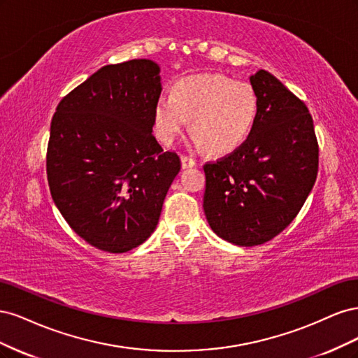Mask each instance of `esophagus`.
I'll return each mask as SVG.
<instances>
[{
  "mask_svg": "<svg viewBox=\"0 0 358 358\" xmlns=\"http://www.w3.org/2000/svg\"><path fill=\"white\" fill-rule=\"evenodd\" d=\"M182 167L183 169H189V167H194L196 166V159L188 157V155H182Z\"/></svg>",
  "mask_w": 358,
  "mask_h": 358,
  "instance_id": "esophagus-1",
  "label": "esophagus"
}]
</instances>
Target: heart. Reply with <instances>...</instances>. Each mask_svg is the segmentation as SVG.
<instances>
[{
	"label": "heart",
	"instance_id": "obj_1",
	"mask_svg": "<svg viewBox=\"0 0 358 358\" xmlns=\"http://www.w3.org/2000/svg\"><path fill=\"white\" fill-rule=\"evenodd\" d=\"M258 96L248 82L222 74H196L179 80L173 94H162L154 110L155 133L164 145L191 119L192 143L210 154H230L252 134Z\"/></svg>",
	"mask_w": 358,
	"mask_h": 358
}]
</instances>
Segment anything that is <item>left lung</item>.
<instances>
[{
    "mask_svg": "<svg viewBox=\"0 0 358 358\" xmlns=\"http://www.w3.org/2000/svg\"><path fill=\"white\" fill-rule=\"evenodd\" d=\"M258 117L246 142L203 166V209L224 241L255 246L284 231L305 204L318 175V140L306 104L273 74L251 78Z\"/></svg>",
    "mask_w": 358,
    "mask_h": 358,
    "instance_id": "8db88e82",
    "label": "left lung"
}]
</instances>
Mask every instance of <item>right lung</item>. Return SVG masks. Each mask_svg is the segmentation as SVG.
<instances>
[{
	"label": "right lung",
	"instance_id": "add662e5",
	"mask_svg": "<svg viewBox=\"0 0 358 358\" xmlns=\"http://www.w3.org/2000/svg\"><path fill=\"white\" fill-rule=\"evenodd\" d=\"M158 73L150 59L110 64L64 96L52 117V199L73 231L106 252H127L152 234L180 170L179 155L152 134Z\"/></svg>",
	"mask_w": 358,
	"mask_h": 358
}]
</instances>
